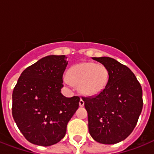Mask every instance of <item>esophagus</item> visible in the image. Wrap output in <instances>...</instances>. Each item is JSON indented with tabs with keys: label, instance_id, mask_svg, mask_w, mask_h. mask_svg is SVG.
<instances>
[{
	"label": "esophagus",
	"instance_id": "34e87169",
	"mask_svg": "<svg viewBox=\"0 0 154 154\" xmlns=\"http://www.w3.org/2000/svg\"><path fill=\"white\" fill-rule=\"evenodd\" d=\"M79 106H84V100L83 99H80V101H79Z\"/></svg>",
	"mask_w": 154,
	"mask_h": 154
}]
</instances>
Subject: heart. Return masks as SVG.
Returning a JSON list of instances; mask_svg holds the SVG:
<instances>
[{
  "label": "heart",
  "instance_id": "obj_1",
  "mask_svg": "<svg viewBox=\"0 0 154 154\" xmlns=\"http://www.w3.org/2000/svg\"><path fill=\"white\" fill-rule=\"evenodd\" d=\"M109 72L103 64L82 62L69 69L65 82L78 86L81 93L85 96H96L106 88Z\"/></svg>",
  "mask_w": 154,
  "mask_h": 154
}]
</instances>
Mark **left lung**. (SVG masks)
I'll return each instance as SVG.
<instances>
[{"label":"left lung","mask_w":154,"mask_h":154,"mask_svg":"<svg viewBox=\"0 0 154 154\" xmlns=\"http://www.w3.org/2000/svg\"><path fill=\"white\" fill-rule=\"evenodd\" d=\"M92 59L108 69L109 77L100 93L82 97L88 112L89 133L100 143H117L137 125L143 103L142 88L126 65L109 57Z\"/></svg>","instance_id":"8db88e82"}]
</instances>
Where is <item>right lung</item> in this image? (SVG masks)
<instances>
[{
  "label": "right lung",
  "instance_id": "add662e5",
  "mask_svg": "<svg viewBox=\"0 0 154 154\" xmlns=\"http://www.w3.org/2000/svg\"><path fill=\"white\" fill-rule=\"evenodd\" d=\"M68 62L65 55H48L28 66L12 93V116L27 140L39 146L57 143L66 133L80 98L61 93Z\"/></svg>",
  "mask_w": 154,
  "mask_h": 154
}]
</instances>
